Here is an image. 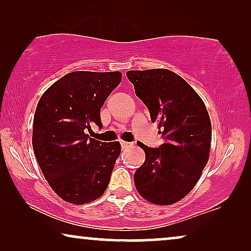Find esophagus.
I'll return each instance as SVG.
<instances>
[{
	"label": "esophagus",
	"instance_id": "1",
	"mask_svg": "<svg viewBox=\"0 0 251 251\" xmlns=\"http://www.w3.org/2000/svg\"><path fill=\"white\" fill-rule=\"evenodd\" d=\"M133 145L132 143H128V142H121V147L122 149H128V147H131Z\"/></svg>",
	"mask_w": 251,
	"mask_h": 251
}]
</instances>
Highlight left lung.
Returning <instances> with one entry per match:
<instances>
[{
    "label": "left lung",
    "mask_w": 251,
    "mask_h": 251,
    "mask_svg": "<svg viewBox=\"0 0 251 251\" xmlns=\"http://www.w3.org/2000/svg\"><path fill=\"white\" fill-rule=\"evenodd\" d=\"M126 77L164 139L159 147L137 143L146 157L133 176L136 188L152 203H176L195 186L208 162L211 143L208 111L194 89L174 72L129 71Z\"/></svg>",
    "instance_id": "obj_1"
}]
</instances>
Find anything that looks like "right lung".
Wrapping results in <instances>:
<instances>
[{"mask_svg": "<svg viewBox=\"0 0 251 251\" xmlns=\"http://www.w3.org/2000/svg\"><path fill=\"white\" fill-rule=\"evenodd\" d=\"M120 82V72H72L37 104L34 154L51 188L70 203L94 201L108 186L121 145L90 138L87 131L102 126L100 108Z\"/></svg>", "mask_w": 251, "mask_h": 251, "instance_id": "add662e5", "label": "right lung"}]
</instances>
